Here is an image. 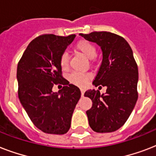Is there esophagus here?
<instances>
[{
  "label": "esophagus",
  "mask_w": 156,
  "mask_h": 156,
  "mask_svg": "<svg viewBox=\"0 0 156 156\" xmlns=\"http://www.w3.org/2000/svg\"><path fill=\"white\" fill-rule=\"evenodd\" d=\"M81 94H82V96H83L84 95V92H85V90L83 89V88H81Z\"/></svg>",
  "instance_id": "34e87169"
}]
</instances>
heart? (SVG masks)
<instances>
[{"mask_svg": "<svg viewBox=\"0 0 156 156\" xmlns=\"http://www.w3.org/2000/svg\"><path fill=\"white\" fill-rule=\"evenodd\" d=\"M75 49L87 57L88 59H93L96 56V47L94 44L86 40H79L75 44ZM69 57L66 52H63L60 56V66L62 69H67L69 66ZM91 78L90 73H82V72H72L69 76L70 83L78 86H83L86 84L90 78Z\"/></svg>", "mask_w": 156, "mask_h": 156, "instance_id": "obj_1", "label": "heart"}]
</instances>
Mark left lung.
Returning <instances> with one entry per match:
<instances>
[{
	"label": "left lung",
	"mask_w": 156,
	"mask_h": 156,
	"mask_svg": "<svg viewBox=\"0 0 156 156\" xmlns=\"http://www.w3.org/2000/svg\"><path fill=\"white\" fill-rule=\"evenodd\" d=\"M80 35L101 47L103 61L93 84L107 87L104 95L95 90L84 94L93 103L87 111L89 125L97 133L113 132L126 123L138 100V70L133 51L123 37L114 33Z\"/></svg>",
	"instance_id": "obj_1"
}]
</instances>
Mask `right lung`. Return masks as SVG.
<instances>
[{
	"label": "right lung",
	"instance_id": "add662e5",
	"mask_svg": "<svg viewBox=\"0 0 156 156\" xmlns=\"http://www.w3.org/2000/svg\"><path fill=\"white\" fill-rule=\"evenodd\" d=\"M74 38L75 35H40L29 44L18 61V98L30 121L44 133H67L81 97L79 88L63 78L60 66V56ZM54 85L64 87L53 93Z\"/></svg>",
	"mask_w": 156,
	"mask_h": 156
}]
</instances>
